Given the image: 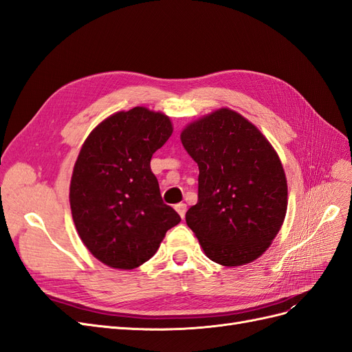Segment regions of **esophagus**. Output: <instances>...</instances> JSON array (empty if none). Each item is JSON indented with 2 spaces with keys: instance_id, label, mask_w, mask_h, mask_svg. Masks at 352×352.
I'll list each match as a JSON object with an SVG mask.
<instances>
[{
  "instance_id": "34e87169",
  "label": "esophagus",
  "mask_w": 352,
  "mask_h": 352,
  "mask_svg": "<svg viewBox=\"0 0 352 352\" xmlns=\"http://www.w3.org/2000/svg\"><path fill=\"white\" fill-rule=\"evenodd\" d=\"M175 210L179 212V216L184 219L186 214V204H184V202H179V204L175 206Z\"/></svg>"
}]
</instances>
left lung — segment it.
Returning a JSON list of instances; mask_svg holds the SVG:
<instances>
[{
	"label": "left lung",
	"instance_id": "left-lung-1",
	"mask_svg": "<svg viewBox=\"0 0 352 352\" xmlns=\"http://www.w3.org/2000/svg\"><path fill=\"white\" fill-rule=\"evenodd\" d=\"M199 168L198 202L186 211L207 257L226 267L258 258L285 220L287 185L279 155L239 113L220 109L180 133Z\"/></svg>",
	"mask_w": 352,
	"mask_h": 352
}]
</instances>
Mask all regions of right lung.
<instances>
[{
	"label": "right lung",
	"mask_w": 352,
	"mask_h": 352,
	"mask_svg": "<svg viewBox=\"0 0 352 352\" xmlns=\"http://www.w3.org/2000/svg\"><path fill=\"white\" fill-rule=\"evenodd\" d=\"M172 132L166 114L135 107L101 122L78 155L70 182L74 226L94 257L110 267H140L180 221L163 202L150 166Z\"/></svg>",
	"instance_id": "1"
}]
</instances>
